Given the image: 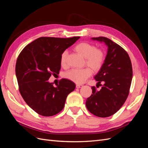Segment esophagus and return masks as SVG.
<instances>
[{"mask_svg": "<svg viewBox=\"0 0 148 148\" xmlns=\"http://www.w3.org/2000/svg\"><path fill=\"white\" fill-rule=\"evenodd\" d=\"M82 86V84H76V88H81Z\"/></svg>", "mask_w": 148, "mask_h": 148, "instance_id": "esophagus-1", "label": "esophagus"}]
</instances>
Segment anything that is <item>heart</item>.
Listing matches in <instances>:
<instances>
[{"label":"heart","instance_id":"obj_1","mask_svg":"<svg viewBox=\"0 0 148 148\" xmlns=\"http://www.w3.org/2000/svg\"><path fill=\"white\" fill-rule=\"evenodd\" d=\"M73 49L84 58L85 65L94 72H97L101 69L106 58L105 53L101 49L96 48V46L92 44L82 42L77 44ZM66 51L62 52L60 60L62 66H65L66 65ZM91 70L88 68L71 69L65 73V77L76 83L82 84L92 75Z\"/></svg>","mask_w":148,"mask_h":148}]
</instances>
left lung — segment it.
I'll list each match as a JSON object with an SVG mask.
<instances>
[{
  "instance_id": "obj_1",
  "label": "left lung",
  "mask_w": 148,
  "mask_h": 148,
  "mask_svg": "<svg viewBox=\"0 0 148 148\" xmlns=\"http://www.w3.org/2000/svg\"><path fill=\"white\" fill-rule=\"evenodd\" d=\"M92 39L104 42L108 51L104 65L95 77L98 84H104L99 91L92 86V94L87 98L86 106L97 117H107L117 112L128 97L133 77L132 62L126 51L110 39Z\"/></svg>"
}]
</instances>
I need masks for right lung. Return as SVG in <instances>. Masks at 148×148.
Wrapping results in <instances>:
<instances>
[{"mask_svg": "<svg viewBox=\"0 0 148 148\" xmlns=\"http://www.w3.org/2000/svg\"><path fill=\"white\" fill-rule=\"evenodd\" d=\"M80 37H41L26 46L17 58L15 73L22 97L38 114L50 117L64 109L66 97L76 85L61 79L53 86L48 80L59 73L60 56Z\"/></svg>", "mask_w": 148, "mask_h": 148, "instance_id": "obj_1", "label": "right lung"}]
</instances>
